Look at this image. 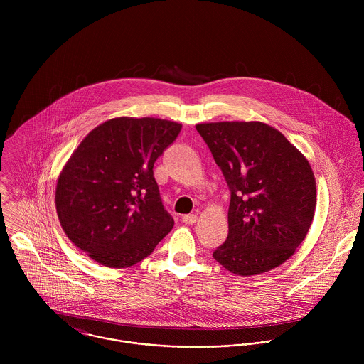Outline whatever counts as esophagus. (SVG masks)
<instances>
[{"label": "esophagus", "instance_id": "1", "mask_svg": "<svg viewBox=\"0 0 364 364\" xmlns=\"http://www.w3.org/2000/svg\"><path fill=\"white\" fill-rule=\"evenodd\" d=\"M182 221H183L185 224L192 225V224H195V223L198 221V215H196V214H186V215L182 217Z\"/></svg>", "mask_w": 364, "mask_h": 364}]
</instances>
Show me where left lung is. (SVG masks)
I'll return each instance as SVG.
<instances>
[{"label": "left lung", "instance_id": "obj_1", "mask_svg": "<svg viewBox=\"0 0 364 364\" xmlns=\"http://www.w3.org/2000/svg\"><path fill=\"white\" fill-rule=\"evenodd\" d=\"M196 130L231 191L228 235L213 258L238 276L260 274L290 259L316 206L309 159L262 122L199 123Z\"/></svg>", "mask_w": 364, "mask_h": 364}]
</instances>
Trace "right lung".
<instances>
[{
	"label": "right lung",
	"instance_id": "obj_1",
	"mask_svg": "<svg viewBox=\"0 0 364 364\" xmlns=\"http://www.w3.org/2000/svg\"><path fill=\"white\" fill-rule=\"evenodd\" d=\"M181 123L113 117L92 129L64 164L55 210L68 240L106 267L147 258L172 230L154 179V162Z\"/></svg>",
	"mask_w": 364,
	"mask_h": 364
}]
</instances>
